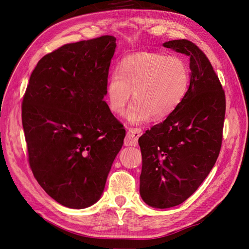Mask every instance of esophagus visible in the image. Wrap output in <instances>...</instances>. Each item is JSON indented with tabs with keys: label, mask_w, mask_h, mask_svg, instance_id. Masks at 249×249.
I'll return each instance as SVG.
<instances>
[{
	"label": "esophagus",
	"mask_w": 249,
	"mask_h": 249,
	"mask_svg": "<svg viewBox=\"0 0 249 249\" xmlns=\"http://www.w3.org/2000/svg\"><path fill=\"white\" fill-rule=\"evenodd\" d=\"M142 135V130L140 128H130L126 134L124 144L126 146H136L138 144V139Z\"/></svg>",
	"instance_id": "esophagus-1"
}]
</instances>
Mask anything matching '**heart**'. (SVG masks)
<instances>
[{"label": "heart", "mask_w": 249, "mask_h": 249, "mask_svg": "<svg viewBox=\"0 0 249 249\" xmlns=\"http://www.w3.org/2000/svg\"><path fill=\"white\" fill-rule=\"evenodd\" d=\"M190 71L178 57L155 52H138L125 57L106 85L108 108L122 115L133 91L127 119L134 124L152 117L160 121L172 115L184 101L190 86Z\"/></svg>", "instance_id": "1"}]
</instances>
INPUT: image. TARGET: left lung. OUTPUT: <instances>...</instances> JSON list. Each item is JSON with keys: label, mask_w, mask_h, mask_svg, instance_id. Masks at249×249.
<instances>
[{"label": "left lung", "mask_w": 249, "mask_h": 249, "mask_svg": "<svg viewBox=\"0 0 249 249\" xmlns=\"http://www.w3.org/2000/svg\"><path fill=\"white\" fill-rule=\"evenodd\" d=\"M163 46L190 56L191 81L179 107L138 140L140 196L160 209L185 202L211 172L222 145L226 111L224 89L204 52L187 39Z\"/></svg>", "instance_id": "1"}]
</instances>
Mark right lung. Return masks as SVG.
Returning a JSON list of instances; mask_svg holds the SVG:
<instances>
[{"instance_id":"obj_1","label":"right lung","mask_w":249,"mask_h":249,"mask_svg":"<svg viewBox=\"0 0 249 249\" xmlns=\"http://www.w3.org/2000/svg\"><path fill=\"white\" fill-rule=\"evenodd\" d=\"M116 38L68 43L44 55L22 102L28 161L38 184L71 209L95 204L126 134L106 95Z\"/></svg>"}]
</instances>
